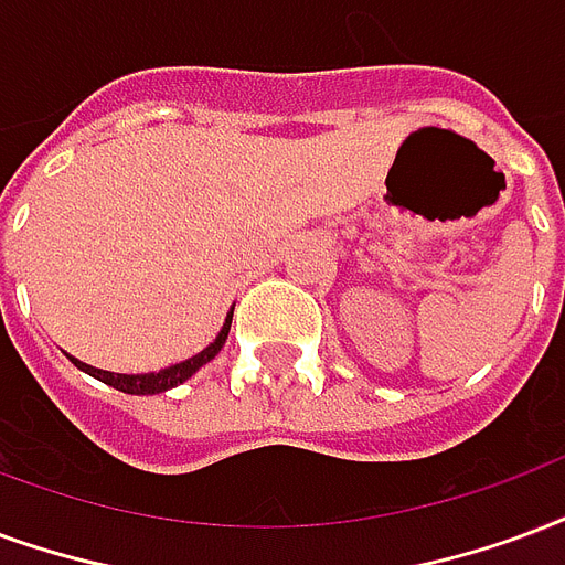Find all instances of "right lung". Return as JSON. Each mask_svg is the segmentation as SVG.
<instances>
[{"mask_svg":"<svg viewBox=\"0 0 565 565\" xmlns=\"http://www.w3.org/2000/svg\"><path fill=\"white\" fill-rule=\"evenodd\" d=\"M230 320H233V315L227 317V323H224V329L218 332V338H215V341H212V344H209L203 353L185 359V362H179V365L164 367V371H158V374H110V371H102V367L83 365V362H77V359H71V362H74L77 367H83V371H86V374H92L95 380H102V383H107V386L125 392V395H161V392H167V388L185 383V380L191 377L198 367L206 365L209 359L218 356V350L224 347V341H227Z\"/></svg>","mask_w":565,"mask_h":565,"instance_id":"right-lung-1","label":"right lung"}]
</instances>
